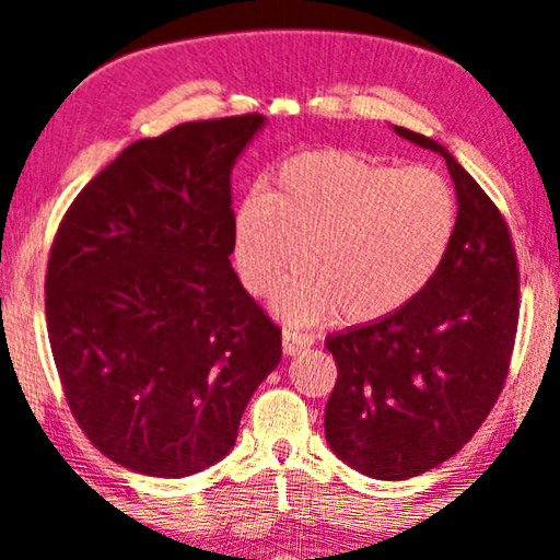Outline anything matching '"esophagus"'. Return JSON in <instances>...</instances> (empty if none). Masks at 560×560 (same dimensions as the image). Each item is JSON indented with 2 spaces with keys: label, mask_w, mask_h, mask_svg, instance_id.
<instances>
[{
  "label": "esophagus",
  "mask_w": 560,
  "mask_h": 560,
  "mask_svg": "<svg viewBox=\"0 0 560 560\" xmlns=\"http://www.w3.org/2000/svg\"><path fill=\"white\" fill-rule=\"evenodd\" d=\"M313 343H315V338L307 336V332H296V330L281 332V349H284L287 357H296V353H304Z\"/></svg>",
  "instance_id": "obj_1"
}]
</instances>
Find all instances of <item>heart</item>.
<instances>
[{
	"instance_id": "obj_1",
	"label": "heart",
	"mask_w": 560,
	"mask_h": 560,
	"mask_svg": "<svg viewBox=\"0 0 560 560\" xmlns=\"http://www.w3.org/2000/svg\"><path fill=\"white\" fill-rule=\"evenodd\" d=\"M457 230L455 190L429 167H395L341 150L302 152L276 173L268 196L235 211V260L253 294L292 323L343 313L349 323L390 317L421 294Z\"/></svg>"
}]
</instances>
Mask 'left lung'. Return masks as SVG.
<instances>
[{"instance_id":"obj_1","label":"left lung","mask_w":560,"mask_h":560,"mask_svg":"<svg viewBox=\"0 0 560 560\" xmlns=\"http://www.w3.org/2000/svg\"><path fill=\"white\" fill-rule=\"evenodd\" d=\"M393 131L447 162L457 230L434 279L406 307L325 338L338 366L325 442L377 480L421 476L470 442L504 387L520 317L504 217L447 147Z\"/></svg>"}]
</instances>
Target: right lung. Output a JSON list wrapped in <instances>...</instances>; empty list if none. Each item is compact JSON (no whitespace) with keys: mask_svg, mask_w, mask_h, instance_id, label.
<instances>
[{"mask_svg":"<svg viewBox=\"0 0 560 560\" xmlns=\"http://www.w3.org/2000/svg\"><path fill=\"white\" fill-rule=\"evenodd\" d=\"M266 116L133 141L56 232L46 323L63 395L126 470L186 478L230 455L281 330L230 264V175Z\"/></svg>","mask_w":560,"mask_h":560,"instance_id":"1","label":"right lung"}]
</instances>
